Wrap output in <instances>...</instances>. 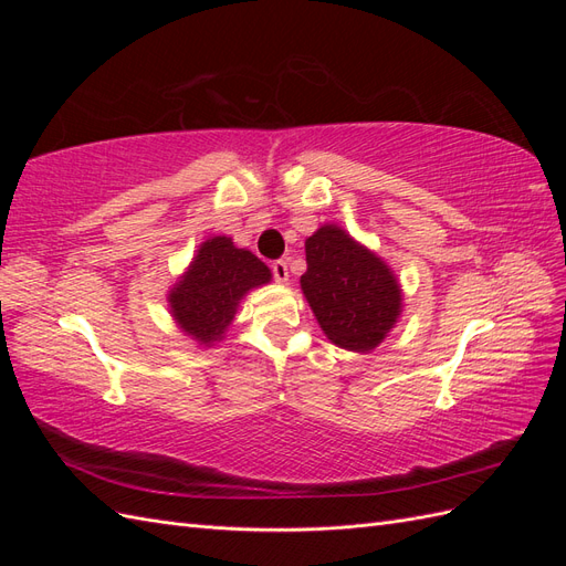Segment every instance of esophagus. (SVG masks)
Masks as SVG:
<instances>
[{"mask_svg":"<svg viewBox=\"0 0 566 566\" xmlns=\"http://www.w3.org/2000/svg\"><path fill=\"white\" fill-rule=\"evenodd\" d=\"M271 271H273V279H276V283L285 285V283L290 281V271H287V262H283V260H279V262H273V264H271Z\"/></svg>","mask_w":566,"mask_h":566,"instance_id":"obj_1","label":"esophagus"}]
</instances>
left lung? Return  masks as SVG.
Here are the masks:
<instances>
[{"label":"left lung","mask_w":566,"mask_h":566,"mask_svg":"<svg viewBox=\"0 0 566 566\" xmlns=\"http://www.w3.org/2000/svg\"><path fill=\"white\" fill-rule=\"evenodd\" d=\"M302 293L335 347L368 354L397 328L403 293L378 252L337 224H323L304 241Z\"/></svg>","instance_id":"8db88e82"}]
</instances>
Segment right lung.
Wrapping results in <instances>:
<instances>
[{
  "instance_id": "add662e5",
  "label": "right lung",
  "mask_w": 566,
  "mask_h": 566,
  "mask_svg": "<svg viewBox=\"0 0 566 566\" xmlns=\"http://www.w3.org/2000/svg\"><path fill=\"white\" fill-rule=\"evenodd\" d=\"M271 283V269L229 235H210L191 264L167 290V306L177 328L198 347L210 349L227 337L238 306L254 287Z\"/></svg>"
}]
</instances>
